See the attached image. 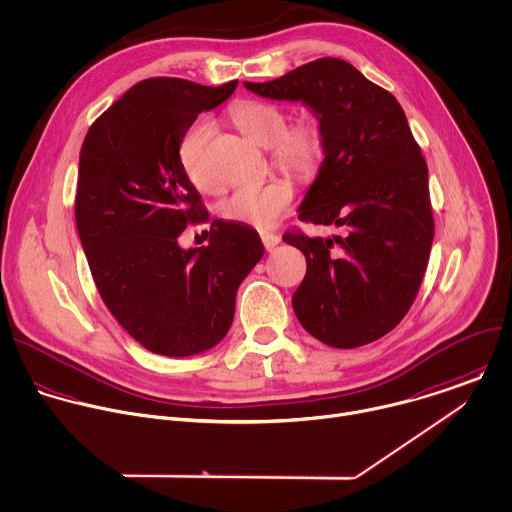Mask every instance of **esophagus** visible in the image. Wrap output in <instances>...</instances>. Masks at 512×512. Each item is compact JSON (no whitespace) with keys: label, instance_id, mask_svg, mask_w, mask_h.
Instances as JSON below:
<instances>
[{"label":"esophagus","instance_id":"obj_1","mask_svg":"<svg viewBox=\"0 0 512 512\" xmlns=\"http://www.w3.org/2000/svg\"><path fill=\"white\" fill-rule=\"evenodd\" d=\"M260 238H262L266 250H274V248L280 244V236H278V234H272V232H262Z\"/></svg>","mask_w":512,"mask_h":512}]
</instances>
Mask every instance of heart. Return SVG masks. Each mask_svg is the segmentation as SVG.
Wrapping results in <instances>:
<instances>
[{
    "label": "heart",
    "instance_id": "b5f03b06",
    "mask_svg": "<svg viewBox=\"0 0 512 512\" xmlns=\"http://www.w3.org/2000/svg\"><path fill=\"white\" fill-rule=\"evenodd\" d=\"M232 122L256 144L272 148L274 162L298 176L316 170L322 158V136L314 124L300 122L288 126V114L278 104L244 100L230 108ZM214 134L208 116H198L188 124L178 142V160L188 180L208 190L212 180L206 172V148ZM294 188L286 180H272L260 186H240L222 204L220 214L226 220L248 224L260 230L272 228L292 206Z\"/></svg>",
    "mask_w": 512,
    "mask_h": 512
}]
</instances>
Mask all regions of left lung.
Instances as JSON below:
<instances>
[{"label": "left lung", "mask_w": 512, "mask_h": 512, "mask_svg": "<svg viewBox=\"0 0 512 512\" xmlns=\"http://www.w3.org/2000/svg\"><path fill=\"white\" fill-rule=\"evenodd\" d=\"M244 88L300 102L318 120L324 160L298 214L344 228L332 238L286 232L306 256L292 296L296 318L332 348H356L390 332L420 288L434 222L428 168L396 98L336 58L304 64L278 80Z\"/></svg>", "instance_id": "obj_1"}]
</instances>
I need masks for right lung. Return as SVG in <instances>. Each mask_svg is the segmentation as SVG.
<instances>
[{
  "instance_id": "1",
  "label": "right lung",
  "mask_w": 512,
  "mask_h": 512,
  "mask_svg": "<svg viewBox=\"0 0 512 512\" xmlns=\"http://www.w3.org/2000/svg\"><path fill=\"white\" fill-rule=\"evenodd\" d=\"M236 86L144 80L92 124L82 144V248L108 310L154 354L214 348L230 330L238 286L264 256L258 232L232 220L212 222L208 246L178 244L188 224L208 220L178 160V142Z\"/></svg>"
}]
</instances>
